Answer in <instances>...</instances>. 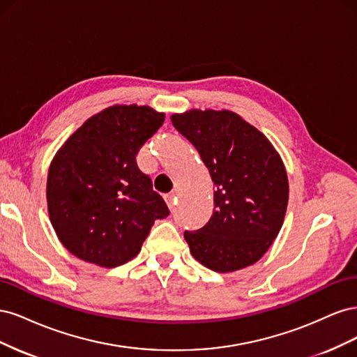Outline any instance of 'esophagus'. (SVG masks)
Masks as SVG:
<instances>
[{"instance_id": "34e87169", "label": "esophagus", "mask_w": 357, "mask_h": 357, "mask_svg": "<svg viewBox=\"0 0 357 357\" xmlns=\"http://www.w3.org/2000/svg\"><path fill=\"white\" fill-rule=\"evenodd\" d=\"M165 201H167V204H168L169 210H174V208H176V205H177V197H176L174 192L167 193V195H165Z\"/></svg>"}]
</instances>
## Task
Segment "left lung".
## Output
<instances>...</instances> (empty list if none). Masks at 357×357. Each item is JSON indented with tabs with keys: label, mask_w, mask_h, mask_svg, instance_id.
<instances>
[{
	"label": "left lung",
	"mask_w": 357,
	"mask_h": 357,
	"mask_svg": "<svg viewBox=\"0 0 357 357\" xmlns=\"http://www.w3.org/2000/svg\"><path fill=\"white\" fill-rule=\"evenodd\" d=\"M214 181V211L198 231H185L192 256L215 273L250 266L282 229L289 201L286 168L269 139L228 110L172 114Z\"/></svg>",
	"instance_id": "obj_1"
}]
</instances>
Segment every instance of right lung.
<instances>
[{
    "label": "right lung",
    "mask_w": 357,
    "mask_h": 357,
    "mask_svg": "<svg viewBox=\"0 0 357 357\" xmlns=\"http://www.w3.org/2000/svg\"><path fill=\"white\" fill-rule=\"evenodd\" d=\"M165 121L147 105H113L89 117L53 158L47 208L67 250L105 268L135 257L156 219L169 214L138 150Z\"/></svg>",
    "instance_id": "add662e5"
}]
</instances>
